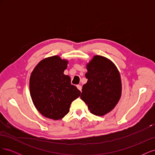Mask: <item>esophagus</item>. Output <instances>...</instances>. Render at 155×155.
I'll use <instances>...</instances> for the list:
<instances>
[{"label":"esophagus","mask_w":155,"mask_h":155,"mask_svg":"<svg viewBox=\"0 0 155 155\" xmlns=\"http://www.w3.org/2000/svg\"><path fill=\"white\" fill-rule=\"evenodd\" d=\"M77 88L79 89V91H81V88H82V87H81V85H77Z\"/></svg>","instance_id":"obj_1"}]
</instances>
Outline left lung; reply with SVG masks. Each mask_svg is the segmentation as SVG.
Listing matches in <instances>:
<instances>
[{"instance_id":"obj_1","label":"left lung","mask_w":155,"mask_h":155,"mask_svg":"<svg viewBox=\"0 0 155 155\" xmlns=\"http://www.w3.org/2000/svg\"><path fill=\"white\" fill-rule=\"evenodd\" d=\"M87 69L88 81L83 86L81 99L91 113L105 115L114 109L121 97L120 72L110 59L97 55L87 63Z\"/></svg>"}]
</instances>
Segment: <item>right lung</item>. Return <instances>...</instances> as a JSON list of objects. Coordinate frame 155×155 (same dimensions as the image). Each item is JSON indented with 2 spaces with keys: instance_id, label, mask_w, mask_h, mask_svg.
<instances>
[{
  "instance_id": "add662e5",
  "label": "right lung",
  "mask_w": 155,
  "mask_h": 155,
  "mask_svg": "<svg viewBox=\"0 0 155 155\" xmlns=\"http://www.w3.org/2000/svg\"><path fill=\"white\" fill-rule=\"evenodd\" d=\"M68 61L58 55L46 58L36 65L30 78V91L33 103L46 118L62 119L70 110L72 102L81 92L64 74Z\"/></svg>"
}]
</instances>
